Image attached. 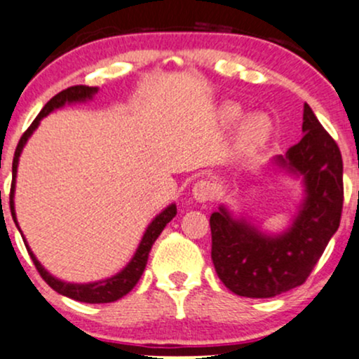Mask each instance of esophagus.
<instances>
[{
  "label": "esophagus",
  "mask_w": 359,
  "mask_h": 359,
  "mask_svg": "<svg viewBox=\"0 0 359 359\" xmlns=\"http://www.w3.org/2000/svg\"><path fill=\"white\" fill-rule=\"evenodd\" d=\"M214 185L209 182V180H199L197 184H194L192 194H194V199L197 203H208L214 197Z\"/></svg>",
  "instance_id": "34e87169"
}]
</instances>
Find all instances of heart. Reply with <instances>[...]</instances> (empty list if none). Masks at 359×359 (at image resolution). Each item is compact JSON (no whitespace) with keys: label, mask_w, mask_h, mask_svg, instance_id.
Segmentation results:
<instances>
[{"label":"heart","mask_w":359,"mask_h":359,"mask_svg":"<svg viewBox=\"0 0 359 359\" xmlns=\"http://www.w3.org/2000/svg\"><path fill=\"white\" fill-rule=\"evenodd\" d=\"M222 116L228 123H234L241 118V109L229 104L222 111ZM270 137L271 123L269 121V118L263 116V114H253V116H248L243 121L240 133H238V148L243 154L253 155L266 145Z\"/></svg>","instance_id":"b5f03b06"}]
</instances>
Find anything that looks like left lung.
Instances as JSON below:
<instances>
[{
  "label": "left lung",
  "mask_w": 359,
  "mask_h": 359,
  "mask_svg": "<svg viewBox=\"0 0 359 359\" xmlns=\"http://www.w3.org/2000/svg\"><path fill=\"white\" fill-rule=\"evenodd\" d=\"M304 138L277 163L304 175L306 201L292 228L265 236L224 208L212 212L211 258L217 277L241 297L269 299L302 285L337 231L343 212V158L334 138L304 104Z\"/></svg>",
  "instance_id": "left-lung-1"
}]
</instances>
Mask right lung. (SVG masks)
Returning a JSON list of instances; mask_svg holds the SVG:
<instances>
[{
	"instance_id": "right-lung-1",
	"label": "right lung",
	"mask_w": 359,
	"mask_h": 359,
	"mask_svg": "<svg viewBox=\"0 0 359 359\" xmlns=\"http://www.w3.org/2000/svg\"><path fill=\"white\" fill-rule=\"evenodd\" d=\"M97 93V88H90V86H72V88H67L64 90H60L59 94L52 97L47 104L43 106V109L40 111L39 116L34 119L28 130L25 131L20 138L18 145H16L15 150V156H13V180H11V189H10V208H11V216L16 222V216H15V208H13V194H15V177H16V167H18V156L22 154L23 145L27 143L28 137L34 133V130L39 126L40 119L43 116H47L50 111H53L55 108H60L64 106L65 102H74V101H84V100H90L93 94ZM177 214V208L175 204L168 205L163 212H160L158 216L151 221V224L148 226L147 233L143 234V240L140 243L137 253H135L133 259L128 263V266L123 271H119L118 275L114 277L102 280V282H96V283H86V285H77V283H67V282H60V280L53 278L47 270L43 269L42 265L39 263V259L35 258V255L32 253L30 248L27 246L28 255H30L32 262H34L36 271L40 273L45 282L50 285L53 290L59 292V294L65 295V297L74 299V300H79V302H86V304H109L114 302V300L121 299L123 295H126L128 292H131V288L138 283V280L142 278L143 270H145L147 262H148V255H150L151 246L156 238L160 236V233L163 231V228L167 226V222L172 221V217H175ZM18 226V222H16ZM25 241V240H23Z\"/></svg>"
}]
</instances>
